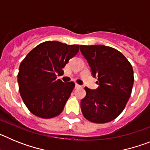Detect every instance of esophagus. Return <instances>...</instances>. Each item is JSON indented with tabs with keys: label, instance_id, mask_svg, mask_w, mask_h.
I'll list each match as a JSON object with an SVG mask.
<instances>
[{
	"label": "esophagus",
	"instance_id": "esophagus-1",
	"mask_svg": "<svg viewBox=\"0 0 150 150\" xmlns=\"http://www.w3.org/2000/svg\"><path fill=\"white\" fill-rule=\"evenodd\" d=\"M80 87H81V86H79V85H78V84H75V88H80Z\"/></svg>",
	"mask_w": 150,
	"mask_h": 150
}]
</instances>
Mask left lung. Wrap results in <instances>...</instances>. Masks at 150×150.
Segmentation results:
<instances>
[{"label":"left lung","mask_w":150,"mask_h":150,"mask_svg":"<svg viewBox=\"0 0 150 150\" xmlns=\"http://www.w3.org/2000/svg\"><path fill=\"white\" fill-rule=\"evenodd\" d=\"M80 52L98 83L95 90L85 88L86 95L80 103L82 112L91 122H109L122 112L131 96L134 84L132 64L120 52L110 46L81 45Z\"/></svg>","instance_id":"obj_1"}]
</instances>
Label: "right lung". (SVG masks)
<instances>
[{
  "instance_id": "right-lung-1",
  "label": "right lung",
  "mask_w": 150,
  "mask_h": 150,
  "mask_svg": "<svg viewBox=\"0 0 150 150\" xmlns=\"http://www.w3.org/2000/svg\"><path fill=\"white\" fill-rule=\"evenodd\" d=\"M79 49V45L46 41L33 49L21 62L18 88L31 113L50 119L62 112L75 84L56 79L57 75L62 76V69Z\"/></svg>"
}]
</instances>
